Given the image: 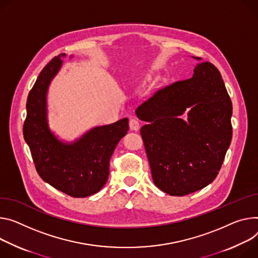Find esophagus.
Here are the masks:
<instances>
[{
    "label": "esophagus",
    "instance_id": "obj_1",
    "mask_svg": "<svg viewBox=\"0 0 258 258\" xmlns=\"http://www.w3.org/2000/svg\"><path fill=\"white\" fill-rule=\"evenodd\" d=\"M130 127L132 131H138L140 128V122L137 118H132L130 120Z\"/></svg>",
    "mask_w": 258,
    "mask_h": 258
}]
</instances>
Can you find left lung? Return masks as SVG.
Segmentation results:
<instances>
[{"label":"left lung","instance_id":"8db88e82","mask_svg":"<svg viewBox=\"0 0 258 258\" xmlns=\"http://www.w3.org/2000/svg\"><path fill=\"white\" fill-rule=\"evenodd\" d=\"M136 114L147 122L141 136L160 190L182 197L214 181L231 141L232 105L213 63L201 62L191 78L158 89Z\"/></svg>","mask_w":258,"mask_h":258}]
</instances>
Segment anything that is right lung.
Returning <instances> with one entry per match:
<instances>
[{
    "label": "right lung",
    "instance_id": "right-lung-1",
    "mask_svg": "<svg viewBox=\"0 0 258 258\" xmlns=\"http://www.w3.org/2000/svg\"><path fill=\"white\" fill-rule=\"evenodd\" d=\"M61 54L44 67L27 101L23 137L39 176L57 190L73 198H86L103 188L115 147L128 131V119L93 127L74 143H62L47 123L46 96L62 64Z\"/></svg>",
    "mask_w": 258,
    "mask_h": 258
}]
</instances>
